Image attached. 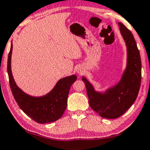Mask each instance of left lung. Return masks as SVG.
<instances>
[{
	"mask_svg": "<svg viewBox=\"0 0 150 150\" xmlns=\"http://www.w3.org/2000/svg\"><path fill=\"white\" fill-rule=\"evenodd\" d=\"M120 30L126 43L127 68L120 82L105 93L95 92L92 84L83 77L89 104L103 118L113 119L121 116L134 104L141 85L142 63L139 51L132 33L122 23Z\"/></svg>",
	"mask_w": 150,
	"mask_h": 150,
	"instance_id": "obj_1",
	"label": "left lung"
}]
</instances>
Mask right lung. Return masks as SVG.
Instances as JSON below:
<instances>
[{"label": "right lung", "mask_w": 150, "mask_h": 150, "mask_svg": "<svg viewBox=\"0 0 150 150\" xmlns=\"http://www.w3.org/2000/svg\"><path fill=\"white\" fill-rule=\"evenodd\" d=\"M11 45L8 57L7 70L12 94L19 108L32 120L39 123H47L59 119L67 106V99L71 84L76 80V76L61 79L47 95L35 98L24 93L16 86L11 69Z\"/></svg>", "instance_id": "right-lung-1"}]
</instances>
